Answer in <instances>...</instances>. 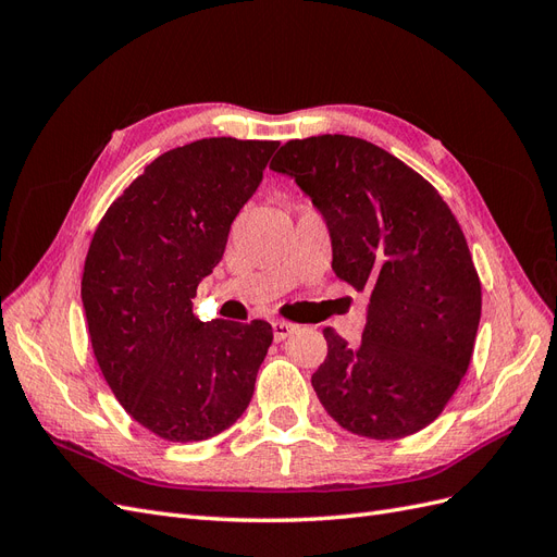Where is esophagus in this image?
<instances>
[{
	"instance_id": "obj_1",
	"label": "esophagus",
	"mask_w": 557,
	"mask_h": 557,
	"mask_svg": "<svg viewBox=\"0 0 557 557\" xmlns=\"http://www.w3.org/2000/svg\"><path fill=\"white\" fill-rule=\"evenodd\" d=\"M272 330H274V339L283 342L285 336H290L295 332V325L293 323H285V320H274Z\"/></svg>"
}]
</instances>
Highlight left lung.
<instances>
[{"label":"left lung","instance_id":"obj_1","mask_svg":"<svg viewBox=\"0 0 557 557\" xmlns=\"http://www.w3.org/2000/svg\"><path fill=\"white\" fill-rule=\"evenodd\" d=\"M269 166L323 215L334 274L369 295L358 346L323 330L320 404L369 440L428 428L458 391L481 320L479 274L448 205L411 166L346 134L288 141Z\"/></svg>","mask_w":557,"mask_h":557}]
</instances>
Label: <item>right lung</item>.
<instances>
[{
    "label": "right lung",
    "mask_w": 557,
    "mask_h": 557,
    "mask_svg": "<svg viewBox=\"0 0 557 557\" xmlns=\"http://www.w3.org/2000/svg\"><path fill=\"white\" fill-rule=\"evenodd\" d=\"M278 141L166 150L97 225L81 281L99 369L123 409L166 442H205L246 411L272 344L264 320L201 323L193 297Z\"/></svg>",
    "instance_id": "right-lung-1"
}]
</instances>
